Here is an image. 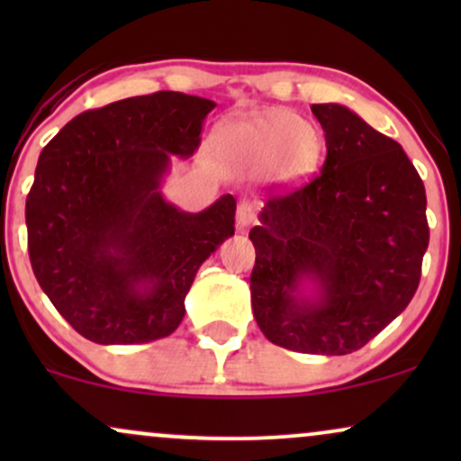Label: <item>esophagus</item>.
<instances>
[{"mask_svg": "<svg viewBox=\"0 0 461 461\" xmlns=\"http://www.w3.org/2000/svg\"><path fill=\"white\" fill-rule=\"evenodd\" d=\"M256 221V205L251 201H240L236 210V225L238 230H245Z\"/></svg>", "mask_w": 461, "mask_h": 461, "instance_id": "obj_1", "label": "esophagus"}]
</instances>
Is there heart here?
<instances>
[{
  "instance_id": "b5f03b06",
  "label": "heart",
  "mask_w": 461,
  "mask_h": 461,
  "mask_svg": "<svg viewBox=\"0 0 461 461\" xmlns=\"http://www.w3.org/2000/svg\"><path fill=\"white\" fill-rule=\"evenodd\" d=\"M216 158L234 173L268 171L275 182L297 184L321 160V136L310 121L288 110L230 121L214 130Z\"/></svg>"
}]
</instances>
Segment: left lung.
<instances>
[{
	"label": "left lung",
	"mask_w": 461,
	"mask_h": 461,
	"mask_svg": "<svg viewBox=\"0 0 461 461\" xmlns=\"http://www.w3.org/2000/svg\"><path fill=\"white\" fill-rule=\"evenodd\" d=\"M325 131L321 173L268 199L251 308L273 345L347 356L407 308L429 245L422 179L399 142L340 104H314Z\"/></svg>",
	"instance_id": "left-lung-1"
}]
</instances>
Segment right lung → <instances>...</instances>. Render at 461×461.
Returning a JSON list of instances; mask_svg holds the SVG:
<instances>
[{
    "label": "right lung",
    "instance_id": "right-lung-1",
    "mask_svg": "<svg viewBox=\"0 0 461 461\" xmlns=\"http://www.w3.org/2000/svg\"><path fill=\"white\" fill-rule=\"evenodd\" d=\"M214 105L173 91L121 99L77 114L41 151L25 201L32 271L88 340L171 336L199 267L234 236L231 194L184 212L160 190Z\"/></svg>",
    "mask_w": 461,
    "mask_h": 461
}]
</instances>
